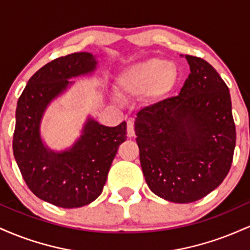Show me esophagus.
Segmentation results:
<instances>
[{"instance_id":"obj_1","label":"esophagus","mask_w":250,"mask_h":250,"mask_svg":"<svg viewBox=\"0 0 250 250\" xmlns=\"http://www.w3.org/2000/svg\"><path fill=\"white\" fill-rule=\"evenodd\" d=\"M127 135L128 137H133L135 135V129H134V122L131 120H129L127 122Z\"/></svg>"}]
</instances>
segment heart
<instances>
[{
    "label": "heart",
    "instance_id": "1",
    "mask_svg": "<svg viewBox=\"0 0 250 250\" xmlns=\"http://www.w3.org/2000/svg\"><path fill=\"white\" fill-rule=\"evenodd\" d=\"M179 80L174 63L160 57H150L128 65L116 79V91L121 97H136L145 94L156 99L167 94Z\"/></svg>",
    "mask_w": 250,
    "mask_h": 250
}]
</instances>
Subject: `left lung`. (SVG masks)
Instances as JSON below:
<instances>
[{"label":"left lung","mask_w":250,"mask_h":250,"mask_svg":"<svg viewBox=\"0 0 250 250\" xmlns=\"http://www.w3.org/2000/svg\"><path fill=\"white\" fill-rule=\"evenodd\" d=\"M185 57L190 74L179 95L143 108L135 119L146 182L175 203L194 202L219 187L236 142L225 81L205 60Z\"/></svg>","instance_id":"8db88e82"}]
</instances>
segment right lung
Here are the masks:
<instances>
[{
    "label": "right lung",
    "mask_w": 250,
    "mask_h": 250,
    "mask_svg": "<svg viewBox=\"0 0 250 250\" xmlns=\"http://www.w3.org/2000/svg\"><path fill=\"white\" fill-rule=\"evenodd\" d=\"M96 55L74 53L59 57L30 77L16 107L13 150L20 171L39 199L62 208H79L100 196L119 146L127 139V123L100 125L88 116L81 135L64 150L43 141L41 122L54 100L74 84L71 79L93 75Z\"/></svg>",
    "instance_id": "obj_1"
}]
</instances>
